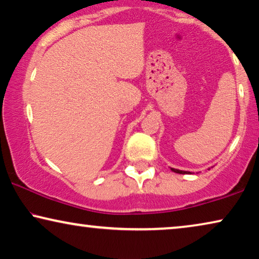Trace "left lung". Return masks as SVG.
<instances>
[{"instance_id":"left-lung-1","label":"left lung","mask_w":259,"mask_h":259,"mask_svg":"<svg viewBox=\"0 0 259 259\" xmlns=\"http://www.w3.org/2000/svg\"><path fill=\"white\" fill-rule=\"evenodd\" d=\"M171 169L176 173H180V175H188V173H191V172H187V171H181V169H177V168H171Z\"/></svg>"}]
</instances>
